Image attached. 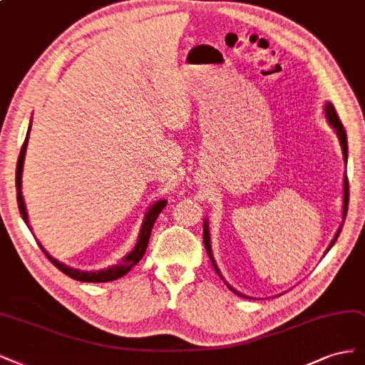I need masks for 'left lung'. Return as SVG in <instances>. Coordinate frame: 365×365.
I'll list each match as a JSON object with an SVG mask.
<instances>
[{"label": "left lung", "mask_w": 365, "mask_h": 365, "mask_svg": "<svg viewBox=\"0 0 365 365\" xmlns=\"http://www.w3.org/2000/svg\"><path fill=\"white\" fill-rule=\"evenodd\" d=\"M324 115H326V120H327V123L331 124V127L334 128L335 130V133H336V136H338V139H339V145H341V150H343V158H344V163H347V136H346V130H344V127H343V124H341V121H339V118H338V115H336V110H335V108H334V104L332 103H327L326 106H324ZM347 206H349V182H347V175H344V192H343V222H341V226H339V229L336 230V233H335V237H334V240H332V242L329 244V247H327V250H326V253L331 250V247L335 244V241L338 240V237H339V232H341V229H343V226H344V220H346V214H347ZM203 241H205V247H206V252H207V256H209V259H210V262H212V265H214V268H215V272L218 273V276L225 280V277L221 276V273H220V269H218V267H217V262H215V259H214V256H212V249H210V237H209V226H207V220H205V222H203ZM227 287L235 292V294H238V296H241V297H244L241 292H238V291H235L229 284H227Z\"/></svg>", "instance_id": "left-lung-1"}]
</instances>
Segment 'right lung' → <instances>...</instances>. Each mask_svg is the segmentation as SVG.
<instances>
[{"label":"right lung","instance_id":"obj_1","mask_svg":"<svg viewBox=\"0 0 365 365\" xmlns=\"http://www.w3.org/2000/svg\"><path fill=\"white\" fill-rule=\"evenodd\" d=\"M30 127H31V123L29 125V130H27V136H26V140L24 144H22V148H21V153H19V158H18V165H16V200H18V207H19V212H21V217L22 220L26 221V225L29 226L30 229V225H29V215H27V209H26V205H24V198H22V191H21V186H22V167H24V158H26V150H27V144H29V136H30ZM167 200H158V202L153 203L150 206V209L145 212V217H144V221H143V226H140V230H139V237H138V242L135 245V249L125 255L120 264L116 265H112V267H108L104 269H100V272H81V269H77V268H73V267H68L62 262H58L57 259H54V257L51 255H48V252H46L43 247L41 245V242L38 241L41 250L45 253V256L48 257V259L61 269L62 273H65L66 276H69L71 279H76V280H80V282H93V284H101V282H110V280H115V279H120L123 277L124 274H127L130 269L143 259V256L147 250V245H148V240H150V235H151V229H153V225H155L156 218L159 217V214L162 212V209L167 206ZM31 230V229H30ZM33 233V232H31Z\"/></svg>","mask_w":365,"mask_h":365}]
</instances>
